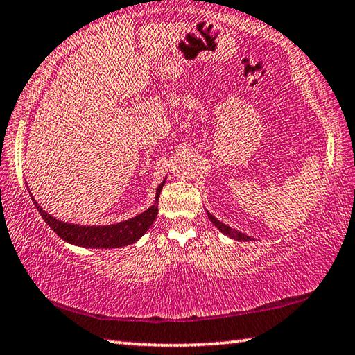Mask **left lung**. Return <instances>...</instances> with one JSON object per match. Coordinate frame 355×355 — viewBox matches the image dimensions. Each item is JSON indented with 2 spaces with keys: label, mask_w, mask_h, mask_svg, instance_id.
I'll return each mask as SVG.
<instances>
[{
  "label": "left lung",
  "mask_w": 355,
  "mask_h": 355,
  "mask_svg": "<svg viewBox=\"0 0 355 355\" xmlns=\"http://www.w3.org/2000/svg\"><path fill=\"white\" fill-rule=\"evenodd\" d=\"M207 214H208L209 220H211L213 224H214L216 227H218V230H220V232L224 233V235H227L228 238L236 239V241H254V238H250V236H248V235H244V233L235 230V228H232V227H228V225H225V224H222V222L216 219L211 213H208V211H207Z\"/></svg>",
  "instance_id": "obj_1"
}]
</instances>
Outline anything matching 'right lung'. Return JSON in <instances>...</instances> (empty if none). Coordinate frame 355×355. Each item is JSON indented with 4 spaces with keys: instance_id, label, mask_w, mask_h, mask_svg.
Returning a JSON list of instances; mask_svg holds the SVG:
<instances>
[{
    "instance_id": "1",
    "label": "right lung",
    "mask_w": 355,
    "mask_h": 355,
    "mask_svg": "<svg viewBox=\"0 0 355 355\" xmlns=\"http://www.w3.org/2000/svg\"><path fill=\"white\" fill-rule=\"evenodd\" d=\"M164 183L166 180H163V183L156 188L155 203L152 207L147 208L144 213L135 216V218L111 225H80L71 224V222L59 220L56 218H53L51 214H48L45 209L34 200L31 192H29V196H31L33 203L48 224V227H50L58 236H61L64 241L73 245H80V248L117 249L136 243L137 239L148 230L150 225L153 224L156 216H158L159 192L163 189Z\"/></svg>"
}]
</instances>
